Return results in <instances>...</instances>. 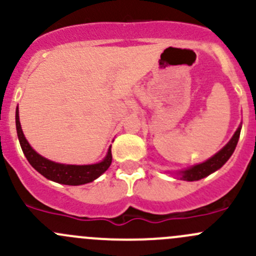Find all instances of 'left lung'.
I'll return each instance as SVG.
<instances>
[{"label":"left lung","mask_w":256,"mask_h":256,"mask_svg":"<svg viewBox=\"0 0 256 256\" xmlns=\"http://www.w3.org/2000/svg\"><path fill=\"white\" fill-rule=\"evenodd\" d=\"M240 130H242V125H239V128H236V131L234 132L233 138L229 140V142L220 150V151L216 152L214 156H212L210 158H208L207 161L202 162V164H194V166L190 167L187 170H183V171L176 172L174 174H177V177L180 180H202V178L209 176L210 174L216 172V170L220 168L229 158L233 154L234 150H236V144L239 141L240 136Z\"/></svg>","instance_id":"8db88e82"}]
</instances>
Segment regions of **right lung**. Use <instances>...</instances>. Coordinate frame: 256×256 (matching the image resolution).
Wrapping results in <instances>:
<instances>
[{"label":"right lung","instance_id":"right-lung-1","mask_svg":"<svg viewBox=\"0 0 256 256\" xmlns=\"http://www.w3.org/2000/svg\"><path fill=\"white\" fill-rule=\"evenodd\" d=\"M16 128L22 151L24 154L26 158L30 164V166L36 171L40 172L42 176H44L47 180H53V182L68 186L85 184V183L92 182L98 177L102 176L109 168L110 164H112V146L108 150L105 158L102 162H98V164H64L50 161V160L40 156V154H37L32 148V146L28 144V141L26 140L24 134H23L22 128H20L18 106L16 110Z\"/></svg>","mask_w":256,"mask_h":256}]
</instances>
